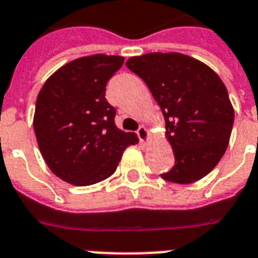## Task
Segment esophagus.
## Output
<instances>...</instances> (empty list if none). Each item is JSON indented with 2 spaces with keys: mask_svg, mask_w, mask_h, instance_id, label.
Returning a JSON list of instances; mask_svg holds the SVG:
<instances>
[{
  "mask_svg": "<svg viewBox=\"0 0 258 258\" xmlns=\"http://www.w3.org/2000/svg\"><path fill=\"white\" fill-rule=\"evenodd\" d=\"M137 135H138V138H139V141H141V142L149 141V138H150L149 130L146 128L145 125H141V127H139V128H138Z\"/></svg>",
  "mask_w": 258,
  "mask_h": 258,
  "instance_id": "obj_1",
  "label": "esophagus"
}]
</instances>
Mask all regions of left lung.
<instances>
[{
  "mask_svg": "<svg viewBox=\"0 0 258 258\" xmlns=\"http://www.w3.org/2000/svg\"><path fill=\"white\" fill-rule=\"evenodd\" d=\"M125 66L147 84L165 116L175 163L162 178L192 183L208 175L226 151L234 121L220 76L204 62L175 52L137 56Z\"/></svg>",
  "mask_w": 258,
  "mask_h": 258,
  "instance_id": "left-lung-1",
  "label": "left lung"
}]
</instances>
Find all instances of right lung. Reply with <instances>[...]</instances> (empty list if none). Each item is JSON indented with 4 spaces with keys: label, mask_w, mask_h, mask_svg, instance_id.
<instances>
[{
    "label": "right lung",
    "mask_w": 258,
    "mask_h": 258,
    "mask_svg": "<svg viewBox=\"0 0 258 258\" xmlns=\"http://www.w3.org/2000/svg\"><path fill=\"white\" fill-rule=\"evenodd\" d=\"M124 62L121 56L93 54L56 71L36 101L33 127L38 149L54 175L89 186L112 175L134 133L115 124L116 109L105 99L107 83Z\"/></svg>",
    "instance_id": "right-lung-1"
}]
</instances>
